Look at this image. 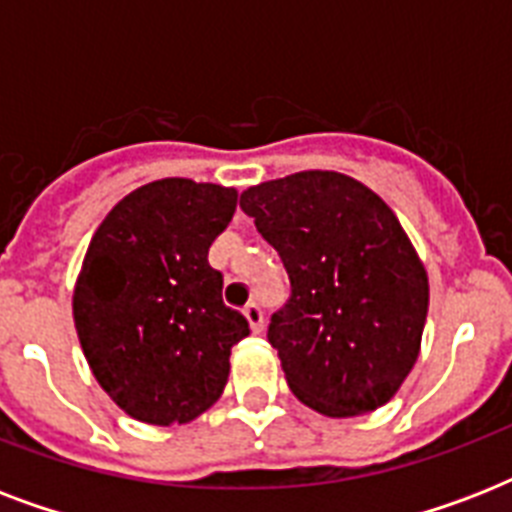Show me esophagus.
Here are the masks:
<instances>
[{
    "label": "esophagus",
    "mask_w": 512,
    "mask_h": 512,
    "mask_svg": "<svg viewBox=\"0 0 512 512\" xmlns=\"http://www.w3.org/2000/svg\"><path fill=\"white\" fill-rule=\"evenodd\" d=\"M244 316H247V321H249V329H252V332H263V311H260V305L257 303H249L247 308H244Z\"/></svg>",
    "instance_id": "34e87169"
}]
</instances>
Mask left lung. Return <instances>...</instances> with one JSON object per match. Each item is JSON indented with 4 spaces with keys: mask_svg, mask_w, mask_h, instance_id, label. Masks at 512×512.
<instances>
[{
    "mask_svg": "<svg viewBox=\"0 0 512 512\" xmlns=\"http://www.w3.org/2000/svg\"><path fill=\"white\" fill-rule=\"evenodd\" d=\"M239 204L292 281L268 327L289 390L337 420L388 404L417 364L430 300L393 209L329 170L252 185Z\"/></svg>",
    "mask_w": 512,
    "mask_h": 512,
    "instance_id": "1",
    "label": "left lung"
}]
</instances>
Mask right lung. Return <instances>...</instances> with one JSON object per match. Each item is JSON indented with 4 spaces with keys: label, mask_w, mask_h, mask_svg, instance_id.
<instances>
[{
    "label": "right lung",
    "mask_w": 512,
    "mask_h": 512,
    "mask_svg": "<svg viewBox=\"0 0 512 512\" xmlns=\"http://www.w3.org/2000/svg\"><path fill=\"white\" fill-rule=\"evenodd\" d=\"M236 199V188L164 177L127 193L92 236L74 287L76 335L132 420L185 425L223 396L249 324L225 308L207 255Z\"/></svg>",
    "instance_id": "obj_1"
}]
</instances>
